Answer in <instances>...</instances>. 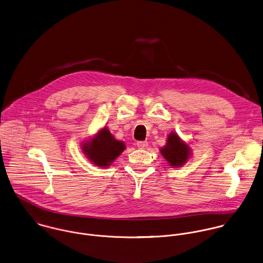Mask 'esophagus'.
Masks as SVG:
<instances>
[{
  "label": "esophagus",
  "mask_w": 263,
  "mask_h": 263,
  "mask_svg": "<svg viewBox=\"0 0 263 263\" xmlns=\"http://www.w3.org/2000/svg\"><path fill=\"white\" fill-rule=\"evenodd\" d=\"M136 144H137L138 148H140V149H146V147L148 146L147 141H138Z\"/></svg>",
  "instance_id": "34e87169"
}]
</instances>
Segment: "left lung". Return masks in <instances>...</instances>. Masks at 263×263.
I'll return each instance as SVG.
<instances>
[{
	"instance_id": "8db88e82",
	"label": "left lung",
	"mask_w": 263,
	"mask_h": 263,
	"mask_svg": "<svg viewBox=\"0 0 263 263\" xmlns=\"http://www.w3.org/2000/svg\"><path fill=\"white\" fill-rule=\"evenodd\" d=\"M162 158L172 167L183 166L192 156L190 145L181 139V137L172 131L166 138V143L159 149Z\"/></svg>"
}]
</instances>
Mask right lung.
Segmentation results:
<instances>
[{"label": "right lung", "instance_id": "right-lung-1", "mask_svg": "<svg viewBox=\"0 0 263 263\" xmlns=\"http://www.w3.org/2000/svg\"><path fill=\"white\" fill-rule=\"evenodd\" d=\"M126 148L123 141L117 140L105 126L92 137L82 141L81 149L87 159L97 166L107 167Z\"/></svg>", "mask_w": 263, "mask_h": 263}]
</instances>
